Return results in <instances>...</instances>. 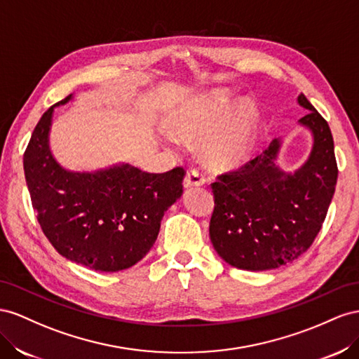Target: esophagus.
I'll use <instances>...</instances> for the list:
<instances>
[{"label": "esophagus", "instance_id": "esophagus-1", "mask_svg": "<svg viewBox=\"0 0 359 359\" xmlns=\"http://www.w3.org/2000/svg\"><path fill=\"white\" fill-rule=\"evenodd\" d=\"M204 182H206V177H204V174L200 170H197V168H192L187 174L185 188L201 187V185H204Z\"/></svg>", "mask_w": 359, "mask_h": 359}]
</instances>
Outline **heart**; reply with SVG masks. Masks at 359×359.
Here are the masks:
<instances>
[{
  "instance_id": "b5f03b06",
  "label": "heart",
  "mask_w": 359,
  "mask_h": 359,
  "mask_svg": "<svg viewBox=\"0 0 359 359\" xmlns=\"http://www.w3.org/2000/svg\"><path fill=\"white\" fill-rule=\"evenodd\" d=\"M171 129L183 138L201 134L198 153L215 168L239 165L250 156L260 129V112L250 99L233 108L229 91L215 90L192 97L172 112ZM170 142H177L168 135Z\"/></svg>"
}]
</instances>
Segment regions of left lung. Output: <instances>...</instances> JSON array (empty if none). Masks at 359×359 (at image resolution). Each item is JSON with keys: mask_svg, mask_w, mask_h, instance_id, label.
<instances>
[{"mask_svg": "<svg viewBox=\"0 0 359 359\" xmlns=\"http://www.w3.org/2000/svg\"><path fill=\"white\" fill-rule=\"evenodd\" d=\"M309 109L299 120L313 134L309 159L294 172L275 161L281 141L212 183L215 208L209 234L219 257L245 271L276 269L311 247L330 208L339 168L326 120L302 93Z\"/></svg>", "mask_w": 359, "mask_h": 359, "instance_id": "left-lung-1", "label": "left lung"}]
</instances>
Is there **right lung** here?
<instances>
[{
	"label": "right lung",
	"instance_id": "add662e5",
	"mask_svg": "<svg viewBox=\"0 0 359 359\" xmlns=\"http://www.w3.org/2000/svg\"><path fill=\"white\" fill-rule=\"evenodd\" d=\"M50 107L24 153L25 180L45 236L70 262L100 272H117L150 251L161 219L183 194L185 170L144 172L129 163L95 172L67 171L49 150Z\"/></svg>",
	"mask_w": 359,
	"mask_h": 359
}]
</instances>
